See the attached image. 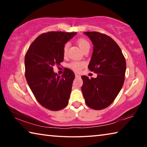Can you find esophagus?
Returning a JSON list of instances; mask_svg holds the SVG:
<instances>
[{
	"instance_id": "1",
	"label": "esophagus",
	"mask_w": 147,
	"mask_h": 147,
	"mask_svg": "<svg viewBox=\"0 0 147 147\" xmlns=\"http://www.w3.org/2000/svg\"><path fill=\"white\" fill-rule=\"evenodd\" d=\"M75 76H76V78H80V76L78 74H75Z\"/></svg>"
}]
</instances>
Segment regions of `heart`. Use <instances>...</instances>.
Listing matches in <instances>:
<instances>
[{"label": "heart", "instance_id": "obj_1", "mask_svg": "<svg viewBox=\"0 0 147 147\" xmlns=\"http://www.w3.org/2000/svg\"><path fill=\"white\" fill-rule=\"evenodd\" d=\"M76 43L82 51L86 48H87V47H90V45H89L88 41H87L86 39L84 38H79L78 39H77ZM68 47H69L68 43H67L64 45L63 48V56H65L67 55V53ZM84 65H85V63H84V62L74 61H72L71 63H69L68 65V67L74 71L80 72L82 69H83Z\"/></svg>", "mask_w": 147, "mask_h": 147}]
</instances>
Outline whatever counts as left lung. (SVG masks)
Here are the masks:
<instances>
[{"label": "left lung", "mask_w": 147, "mask_h": 147, "mask_svg": "<svg viewBox=\"0 0 147 147\" xmlns=\"http://www.w3.org/2000/svg\"><path fill=\"white\" fill-rule=\"evenodd\" d=\"M91 39L93 51L88 68L96 78L82 76V91L87 106L96 110L108 107L120 92L124 82L126 60L116 42L97 32H84Z\"/></svg>", "instance_id": "obj_1"}]
</instances>
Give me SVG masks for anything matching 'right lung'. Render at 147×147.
<instances>
[{
	"label": "right lung",
	"instance_id": "1",
	"mask_svg": "<svg viewBox=\"0 0 147 147\" xmlns=\"http://www.w3.org/2000/svg\"><path fill=\"white\" fill-rule=\"evenodd\" d=\"M76 32H49L39 36L24 58L25 76L36 100L44 108L58 111L67 106L75 75L66 68L61 76L53 71L63 61V48Z\"/></svg>",
	"mask_w": 147,
	"mask_h": 147
}]
</instances>
